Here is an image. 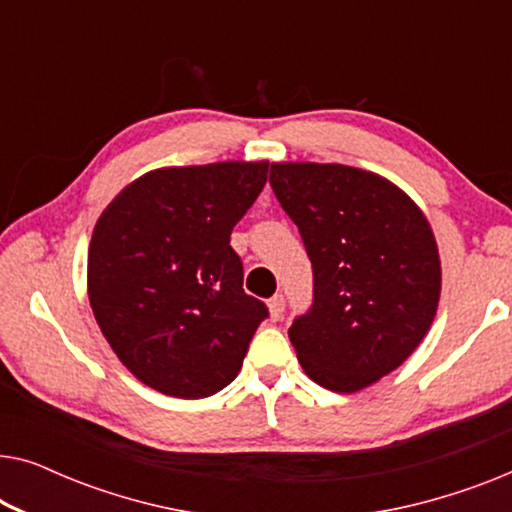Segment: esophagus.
<instances>
[{
  "label": "esophagus",
  "instance_id": "esophagus-1",
  "mask_svg": "<svg viewBox=\"0 0 512 512\" xmlns=\"http://www.w3.org/2000/svg\"><path fill=\"white\" fill-rule=\"evenodd\" d=\"M268 307H270V317L272 319H275V321L282 319L284 317V307H286V300H284L282 293H275V296L268 300Z\"/></svg>",
  "mask_w": 512,
  "mask_h": 512
}]
</instances>
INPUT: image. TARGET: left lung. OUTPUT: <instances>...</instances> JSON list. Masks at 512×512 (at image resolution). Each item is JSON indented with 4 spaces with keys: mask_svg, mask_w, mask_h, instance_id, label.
I'll return each instance as SVG.
<instances>
[{
    "mask_svg": "<svg viewBox=\"0 0 512 512\" xmlns=\"http://www.w3.org/2000/svg\"><path fill=\"white\" fill-rule=\"evenodd\" d=\"M270 186L312 261V307L289 328L300 366L352 394L396 370L429 331L440 258L401 188L347 165L275 163Z\"/></svg>",
    "mask_w": 512,
    "mask_h": 512,
    "instance_id": "obj_1",
    "label": "left lung"
}]
</instances>
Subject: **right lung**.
Returning <instances> with one entry per match:
<instances>
[{
  "mask_svg": "<svg viewBox=\"0 0 512 512\" xmlns=\"http://www.w3.org/2000/svg\"><path fill=\"white\" fill-rule=\"evenodd\" d=\"M268 163L153 170L111 200L88 249V298L102 335L139 382L205 398L240 373L263 300L242 289L235 223Z\"/></svg>",
  "mask_w": 512,
  "mask_h": 512,
  "instance_id": "right-lung-1",
  "label": "right lung"
}]
</instances>
